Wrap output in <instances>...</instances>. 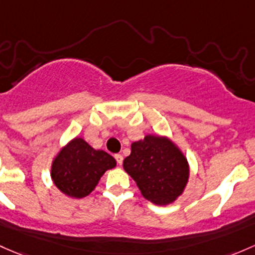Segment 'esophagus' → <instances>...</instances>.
<instances>
[{"instance_id":"34e87169","label":"esophagus","mask_w":255,"mask_h":255,"mask_svg":"<svg viewBox=\"0 0 255 255\" xmlns=\"http://www.w3.org/2000/svg\"><path fill=\"white\" fill-rule=\"evenodd\" d=\"M115 159H116V161H117V163H119V165H122V162H123V156L121 154H116L115 155Z\"/></svg>"}]
</instances>
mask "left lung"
I'll use <instances>...</instances> for the list:
<instances>
[{"label":"left lung","mask_w":255,"mask_h":255,"mask_svg":"<svg viewBox=\"0 0 255 255\" xmlns=\"http://www.w3.org/2000/svg\"><path fill=\"white\" fill-rule=\"evenodd\" d=\"M123 168L145 199L157 205L172 203L182 194L189 176L187 159L167 138L146 135L130 146Z\"/></svg>","instance_id":"1"}]
</instances>
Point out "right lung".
I'll use <instances>...</instances> for the list:
<instances>
[{"label": "right lung", "instance_id": "right-lung-1", "mask_svg": "<svg viewBox=\"0 0 255 255\" xmlns=\"http://www.w3.org/2000/svg\"><path fill=\"white\" fill-rule=\"evenodd\" d=\"M116 160L104 150L93 149L82 138H76L61 150L51 168V177L61 192L72 198L90 194L106 170Z\"/></svg>", "mask_w": 255, "mask_h": 255}]
</instances>
